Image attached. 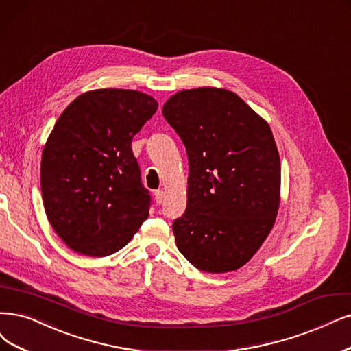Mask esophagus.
<instances>
[{
  "instance_id": "esophagus-1",
  "label": "esophagus",
  "mask_w": 351,
  "mask_h": 351,
  "mask_svg": "<svg viewBox=\"0 0 351 351\" xmlns=\"http://www.w3.org/2000/svg\"><path fill=\"white\" fill-rule=\"evenodd\" d=\"M163 199H165V192L162 191V189H159V191H156L154 192V201H156V204H162L163 202Z\"/></svg>"
}]
</instances>
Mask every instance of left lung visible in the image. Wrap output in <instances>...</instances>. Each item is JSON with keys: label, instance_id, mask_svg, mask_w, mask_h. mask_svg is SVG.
<instances>
[{"label": "left lung", "instance_id": "obj_1", "mask_svg": "<svg viewBox=\"0 0 351 351\" xmlns=\"http://www.w3.org/2000/svg\"><path fill=\"white\" fill-rule=\"evenodd\" d=\"M163 117L184 141L188 202L173 221L179 252L208 274L247 263L269 236L280 202V160L269 124L221 88L176 93Z\"/></svg>", "mask_w": 351, "mask_h": 351}]
</instances>
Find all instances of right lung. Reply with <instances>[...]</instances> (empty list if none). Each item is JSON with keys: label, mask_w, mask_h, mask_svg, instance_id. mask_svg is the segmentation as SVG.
<instances>
[{"label": "right lung", "mask_w": 351, "mask_h": 351, "mask_svg": "<svg viewBox=\"0 0 351 351\" xmlns=\"http://www.w3.org/2000/svg\"><path fill=\"white\" fill-rule=\"evenodd\" d=\"M158 110L133 89H95L73 99L46 141L40 186L50 226L76 253L110 256L149 217L132 140Z\"/></svg>", "instance_id": "1"}]
</instances>
